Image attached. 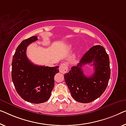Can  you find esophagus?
Segmentation results:
<instances>
[{
  "label": "esophagus",
  "instance_id": "1",
  "mask_svg": "<svg viewBox=\"0 0 126 126\" xmlns=\"http://www.w3.org/2000/svg\"><path fill=\"white\" fill-rule=\"evenodd\" d=\"M68 71V67L65 63H62L59 66V71L62 74H65Z\"/></svg>",
  "mask_w": 126,
  "mask_h": 126
}]
</instances>
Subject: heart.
I'll use <instances>...</instances> for the list:
<instances>
[{"label": "heart", "mask_w": 126, "mask_h": 126, "mask_svg": "<svg viewBox=\"0 0 126 126\" xmlns=\"http://www.w3.org/2000/svg\"><path fill=\"white\" fill-rule=\"evenodd\" d=\"M80 50H81V49H79V51H80Z\"/></svg>", "instance_id": "obj_1"}]
</instances>
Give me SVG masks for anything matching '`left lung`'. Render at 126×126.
Segmentation results:
<instances>
[{
    "mask_svg": "<svg viewBox=\"0 0 126 126\" xmlns=\"http://www.w3.org/2000/svg\"><path fill=\"white\" fill-rule=\"evenodd\" d=\"M92 63L95 72L91 77L83 74L82 67ZM110 77V61L105 48L101 45L91 47L76 66L64 75L65 83L75 101L89 103L101 96L106 89Z\"/></svg>",
    "mask_w": 126,
    "mask_h": 126,
    "instance_id": "obj_1",
    "label": "left lung"
}]
</instances>
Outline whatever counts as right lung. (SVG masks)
I'll list each match as a JSON object with an SVG mask.
<instances>
[{
    "label": "right lung",
    "instance_id": "1",
    "mask_svg": "<svg viewBox=\"0 0 126 126\" xmlns=\"http://www.w3.org/2000/svg\"><path fill=\"white\" fill-rule=\"evenodd\" d=\"M37 39V36H33L22 41L12 62V80L17 92L24 100L34 104L49 99L54 87V76L59 72V66L35 65L28 59L27 47Z\"/></svg>",
    "mask_w": 126,
    "mask_h": 126
}]
</instances>
